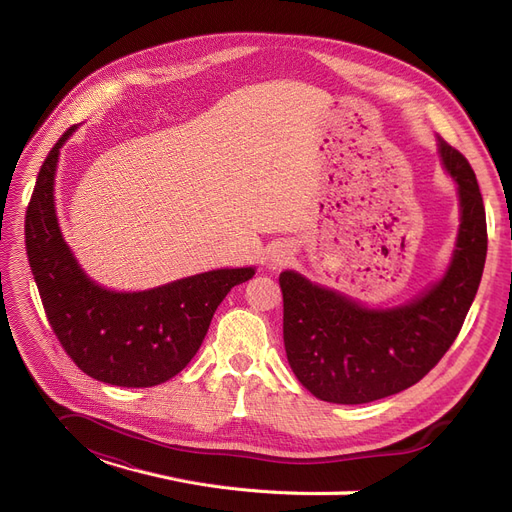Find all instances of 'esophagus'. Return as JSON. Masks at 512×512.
I'll list each match as a JSON object with an SVG mask.
<instances>
[{"label": "esophagus", "instance_id": "34e87169", "mask_svg": "<svg viewBox=\"0 0 512 512\" xmlns=\"http://www.w3.org/2000/svg\"><path fill=\"white\" fill-rule=\"evenodd\" d=\"M290 258H292V252H290L288 245H284V243L275 245L273 250L269 252V267L271 269H280V267L288 265Z\"/></svg>", "mask_w": 512, "mask_h": 512}]
</instances>
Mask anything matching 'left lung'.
Segmentation results:
<instances>
[{"mask_svg": "<svg viewBox=\"0 0 512 512\" xmlns=\"http://www.w3.org/2000/svg\"><path fill=\"white\" fill-rule=\"evenodd\" d=\"M436 141L459 198L455 247L440 280L404 303L374 307L299 271L280 273L290 369L329 404H369L410 389L451 348L476 297L487 256L483 196L468 160Z\"/></svg>", "mask_w": 512, "mask_h": 512, "instance_id": "left-lung-1", "label": "left lung"}]
</instances>
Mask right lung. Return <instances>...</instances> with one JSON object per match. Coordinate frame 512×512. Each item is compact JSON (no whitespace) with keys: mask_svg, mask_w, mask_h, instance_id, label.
Masks as SVG:
<instances>
[{"mask_svg":"<svg viewBox=\"0 0 512 512\" xmlns=\"http://www.w3.org/2000/svg\"><path fill=\"white\" fill-rule=\"evenodd\" d=\"M64 132L46 156L25 215V247L46 318L76 367L94 380L147 389L188 365L230 288L256 267L213 269L147 290L104 288L85 273L61 232L55 177Z\"/></svg>","mask_w":512,"mask_h":512,"instance_id":"add662e5","label":"right lung"}]
</instances>
